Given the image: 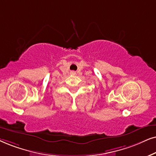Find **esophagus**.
Instances as JSON below:
<instances>
[{
	"mask_svg": "<svg viewBox=\"0 0 156 156\" xmlns=\"http://www.w3.org/2000/svg\"><path fill=\"white\" fill-rule=\"evenodd\" d=\"M70 74H71V75H76V73L75 71H71V72H70Z\"/></svg>",
	"mask_w": 156,
	"mask_h": 156,
	"instance_id": "esophagus-1",
	"label": "esophagus"
}]
</instances>
